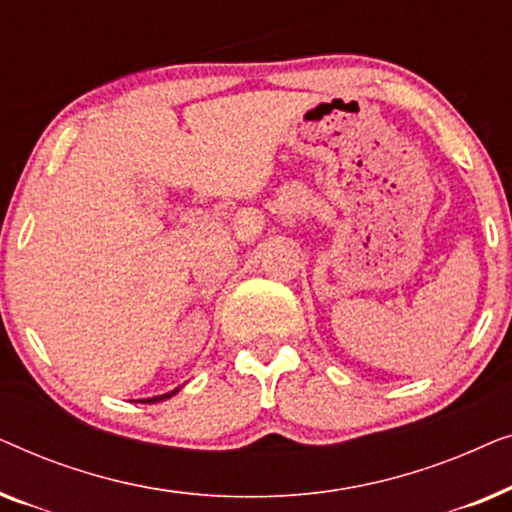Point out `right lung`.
Listing matches in <instances>:
<instances>
[{
    "label": "right lung",
    "mask_w": 512,
    "mask_h": 512,
    "mask_svg": "<svg viewBox=\"0 0 512 512\" xmlns=\"http://www.w3.org/2000/svg\"><path fill=\"white\" fill-rule=\"evenodd\" d=\"M181 387H177V389H172V391H167V394H160V396H153V398H142V401L139 403H160V401H167V398H172L174 394H177Z\"/></svg>",
    "instance_id": "right-lung-1"
}]
</instances>
